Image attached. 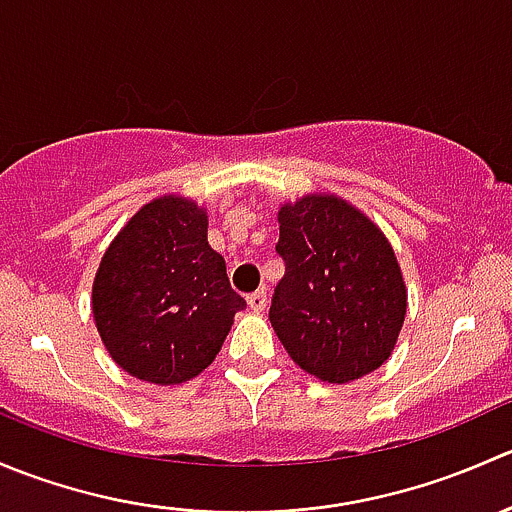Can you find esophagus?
<instances>
[{
    "instance_id": "34e87169",
    "label": "esophagus",
    "mask_w": 512,
    "mask_h": 512,
    "mask_svg": "<svg viewBox=\"0 0 512 512\" xmlns=\"http://www.w3.org/2000/svg\"><path fill=\"white\" fill-rule=\"evenodd\" d=\"M247 307H250L252 312H257V314L265 312V309H267V292H265V289L247 294Z\"/></svg>"
}]
</instances>
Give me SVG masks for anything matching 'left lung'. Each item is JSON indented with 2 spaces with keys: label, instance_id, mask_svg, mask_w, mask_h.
I'll return each instance as SVG.
<instances>
[{
  "label": "left lung",
  "instance_id": "1",
  "mask_svg": "<svg viewBox=\"0 0 512 512\" xmlns=\"http://www.w3.org/2000/svg\"><path fill=\"white\" fill-rule=\"evenodd\" d=\"M285 277L270 322L294 364L329 384L379 369L406 317V285L384 232L337 195H304L277 213Z\"/></svg>",
  "mask_w": 512,
  "mask_h": 512
}]
</instances>
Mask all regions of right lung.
I'll use <instances>...</instances> for the list:
<instances>
[{
	"label": "right lung",
	"mask_w": 512,
	"mask_h": 512,
	"mask_svg": "<svg viewBox=\"0 0 512 512\" xmlns=\"http://www.w3.org/2000/svg\"><path fill=\"white\" fill-rule=\"evenodd\" d=\"M91 307L111 359L136 379L170 386L213 364L245 299L208 245V213L163 195L108 245Z\"/></svg>",
	"instance_id": "obj_1"
}]
</instances>
